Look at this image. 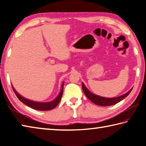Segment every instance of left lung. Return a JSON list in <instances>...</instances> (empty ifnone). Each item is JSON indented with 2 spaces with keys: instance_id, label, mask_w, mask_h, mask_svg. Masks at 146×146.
Instances as JSON below:
<instances>
[{
  "instance_id": "obj_1",
  "label": "left lung",
  "mask_w": 146,
  "mask_h": 146,
  "mask_svg": "<svg viewBox=\"0 0 146 146\" xmlns=\"http://www.w3.org/2000/svg\"><path fill=\"white\" fill-rule=\"evenodd\" d=\"M82 90L84 91L85 95L89 100L93 103L96 104L97 105L102 106H111L115 105V104L120 102V101L123 100L125 98L127 97L128 95L130 94L131 92L132 89H131L129 92H127L123 95H121L120 96H118L117 98H103L99 96H97L96 94H94L89 91L87 88H86L84 84L82 83Z\"/></svg>"
}]
</instances>
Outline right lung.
Here are the masks:
<instances>
[{
    "mask_svg": "<svg viewBox=\"0 0 146 146\" xmlns=\"http://www.w3.org/2000/svg\"><path fill=\"white\" fill-rule=\"evenodd\" d=\"M63 88H64V84L62 86V90H61L60 93H59L58 96L56 98V99L52 101V102H48V103H40V102H33V101L29 100L28 99H26L25 98H23V96H21L20 94L17 93L16 91L15 90L14 88L13 87V91L14 92L15 94L16 95V96L21 101V102L33 109L36 110H40V111L51 110L55 108V107L58 105V103L61 100L62 94H63Z\"/></svg>",
    "mask_w": 146,
    "mask_h": 146,
    "instance_id": "1",
    "label": "right lung"
}]
</instances>
